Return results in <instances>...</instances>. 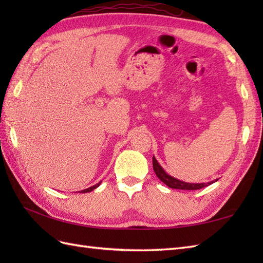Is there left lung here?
I'll return each mask as SVG.
<instances>
[{"label": "left lung", "instance_id": "1", "mask_svg": "<svg viewBox=\"0 0 263 263\" xmlns=\"http://www.w3.org/2000/svg\"><path fill=\"white\" fill-rule=\"evenodd\" d=\"M153 166H154V171L156 173V175L159 178V180L165 183L167 186L172 187V189H177V190H199V189H202L204 186H208L210 184L214 183L209 182V183H186V182H183L177 180V178L173 177L171 175L167 174V173L163 170V167H161L158 161L156 160L155 157H153Z\"/></svg>", "mask_w": 263, "mask_h": 263}]
</instances>
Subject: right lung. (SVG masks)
Segmentation results:
<instances>
[{
	"label": "right lung",
	"instance_id": "right-lung-1",
	"mask_svg": "<svg viewBox=\"0 0 263 263\" xmlns=\"http://www.w3.org/2000/svg\"><path fill=\"white\" fill-rule=\"evenodd\" d=\"M100 183H102V182H99V183H97V184H95V185L93 186H90V187H88V189H86V190H82V193H87V192H91L92 191V190H95V189H96V187H98L99 185H100Z\"/></svg>",
	"mask_w": 263,
	"mask_h": 263
}]
</instances>
